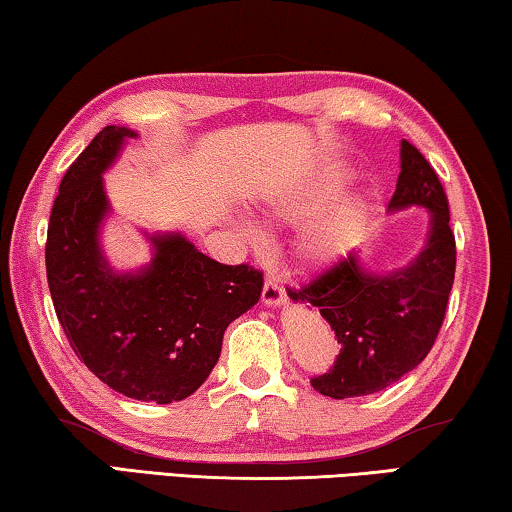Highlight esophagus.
<instances>
[{"label": "esophagus", "instance_id": "obj_1", "mask_svg": "<svg viewBox=\"0 0 512 512\" xmlns=\"http://www.w3.org/2000/svg\"><path fill=\"white\" fill-rule=\"evenodd\" d=\"M262 301L266 305H280L282 301H285V289H282V285H280L276 278H266L264 280Z\"/></svg>", "mask_w": 512, "mask_h": 512}]
</instances>
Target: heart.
Segmentation results:
<instances>
[{"label": "heart", "mask_w": 512, "mask_h": 512, "mask_svg": "<svg viewBox=\"0 0 512 512\" xmlns=\"http://www.w3.org/2000/svg\"><path fill=\"white\" fill-rule=\"evenodd\" d=\"M342 183H345V177L340 172H324L299 183V186L282 190V193L273 195L264 204L266 218L273 225L299 223V220L312 213V218L301 227L299 236H296V257L305 266L319 269V266L338 262L354 246L356 236L363 230L365 207L358 195L335 197L322 210L318 208L338 193ZM315 210L317 214L314 213ZM239 230L253 246H262L264 243V234L253 223L241 220Z\"/></svg>", "instance_id": "b5f03b06"}]
</instances>
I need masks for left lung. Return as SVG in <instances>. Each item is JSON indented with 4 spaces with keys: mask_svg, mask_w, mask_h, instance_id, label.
Masks as SVG:
<instances>
[{
    "mask_svg": "<svg viewBox=\"0 0 512 512\" xmlns=\"http://www.w3.org/2000/svg\"><path fill=\"white\" fill-rule=\"evenodd\" d=\"M425 207V248L404 269L377 273L349 253L289 299L322 312L340 342L333 368L310 381L335 400L384 391L416 368L444 324L455 278V236L444 186L414 144H400V177L388 211Z\"/></svg>",
    "mask_w": 512,
    "mask_h": 512,
    "instance_id": "1",
    "label": "left lung"
}]
</instances>
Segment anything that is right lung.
<instances>
[{"label": "right lung", "mask_w": 512, "mask_h": 512, "mask_svg": "<svg viewBox=\"0 0 512 512\" xmlns=\"http://www.w3.org/2000/svg\"><path fill=\"white\" fill-rule=\"evenodd\" d=\"M135 131L105 126L75 158L52 204L45 269L75 356L126 398L170 404L193 395L218 363L225 329L253 308L262 273L200 253L186 236H149L154 257L117 273L101 250L110 213L103 172Z\"/></svg>", "instance_id": "obj_1"}]
</instances>
